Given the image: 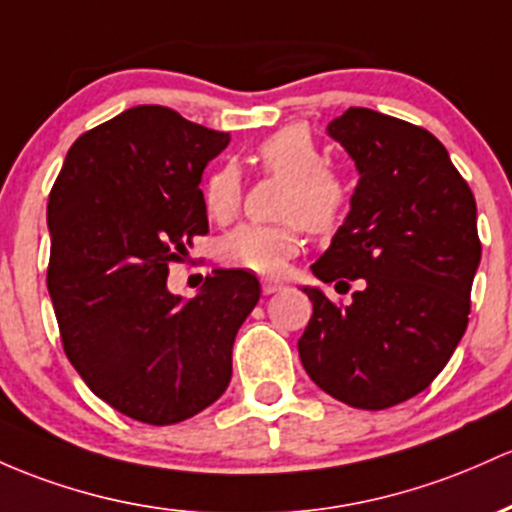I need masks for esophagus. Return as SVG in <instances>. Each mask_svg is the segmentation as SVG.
<instances>
[{
	"mask_svg": "<svg viewBox=\"0 0 512 512\" xmlns=\"http://www.w3.org/2000/svg\"><path fill=\"white\" fill-rule=\"evenodd\" d=\"M284 289V282H279V279H262V291L265 294H274V291H282Z\"/></svg>",
	"mask_w": 512,
	"mask_h": 512,
	"instance_id": "34e87169",
	"label": "esophagus"
}]
</instances>
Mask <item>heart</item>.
Masks as SVG:
<instances>
[{"mask_svg": "<svg viewBox=\"0 0 512 512\" xmlns=\"http://www.w3.org/2000/svg\"><path fill=\"white\" fill-rule=\"evenodd\" d=\"M255 160L272 177L284 179L279 204L282 223H245L230 230L218 247L223 265L255 274H282L291 257L306 245V228L335 233L350 209V187L340 172L325 165L318 143L301 126H289L262 140ZM204 209L213 221L228 223L240 209L243 187L233 165L216 167L204 182Z\"/></svg>", "mask_w": 512, "mask_h": 512, "instance_id": "heart-1", "label": "heart"}]
</instances>
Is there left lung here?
Returning <instances> with one entry per match:
<instances>
[{"label":"left lung","instance_id":"left-lung-1","mask_svg":"<svg viewBox=\"0 0 512 512\" xmlns=\"http://www.w3.org/2000/svg\"><path fill=\"white\" fill-rule=\"evenodd\" d=\"M328 133L355 160L359 184L311 269L347 291L346 279H359V291L333 303L303 286L313 316L299 357L325 393L384 411L428 389L462 340L481 260L476 201L425 128L352 106Z\"/></svg>","mask_w":512,"mask_h":512}]
</instances>
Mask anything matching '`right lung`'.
Segmentation results:
<instances>
[{
    "label": "right lung",
    "instance_id": "right-lung-1",
    "mask_svg": "<svg viewBox=\"0 0 512 512\" xmlns=\"http://www.w3.org/2000/svg\"><path fill=\"white\" fill-rule=\"evenodd\" d=\"M230 136L143 104L82 133L48 196V291L63 350L111 408L172 425L228 389L233 342L260 301L243 269H216L196 299L170 265L209 233L201 172Z\"/></svg>",
    "mask_w": 512,
    "mask_h": 512
}]
</instances>
